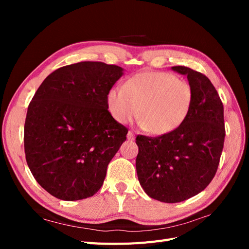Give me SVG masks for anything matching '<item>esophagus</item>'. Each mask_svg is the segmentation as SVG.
I'll return each instance as SVG.
<instances>
[{
    "mask_svg": "<svg viewBox=\"0 0 249 249\" xmlns=\"http://www.w3.org/2000/svg\"><path fill=\"white\" fill-rule=\"evenodd\" d=\"M127 139H129V140H134L135 139V135H134L133 131H129V133H127Z\"/></svg>",
    "mask_w": 249,
    "mask_h": 249,
    "instance_id": "obj_1",
    "label": "esophagus"
}]
</instances>
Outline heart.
Listing matches in <instances>:
<instances>
[{"label":"heart","mask_w":249,"mask_h":249,"mask_svg":"<svg viewBox=\"0 0 249 249\" xmlns=\"http://www.w3.org/2000/svg\"><path fill=\"white\" fill-rule=\"evenodd\" d=\"M193 103V89L187 81L164 71H143L113 87L107 94L111 116L120 124L136 117L155 135L167 134L180 125Z\"/></svg>","instance_id":"b5f03b06"}]
</instances>
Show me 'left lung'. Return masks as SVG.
<instances>
[{"instance_id": "left-lung-1", "label": "left lung", "mask_w": 249, "mask_h": 249, "mask_svg": "<svg viewBox=\"0 0 249 249\" xmlns=\"http://www.w3.org/2000/svg\"><path fill=\"white\" fill-rule=\"evenodd\" d=\"M186 74L193 103L176 130L158 137L138 135L136 169L149 197L179 202L198 194L216 175L224 144L223 104L205 74L186 66H173Z\"/></svg>"}]
</instances>
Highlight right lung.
<instances>
[{
	"instance_id": "obj_1",
	"label": "right lung",
	"mask_w": 249,
	"mask_h": 249,
	"mask_svg": "<svg viewBox=\"0 0 249 249\" xmlns=\"http://www.w3.org/2000/svg\"><path fill=\"white\" fill-rule=\"evenodd\" d=\"M117 65L82 61L53 71L30 102L24 129L27 164L44 190L62 200L92 196L127 127L110 114L107 94Z\"/></svg>"
}]
</instances>
